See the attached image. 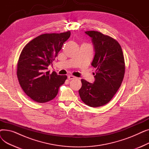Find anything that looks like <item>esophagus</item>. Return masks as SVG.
Returning <instances> with one entry per match:
<instances>
[{"mask_svg": "<svg viewBox=\"0 0 149 149\" xmlns=\"http://www.w3.org/2000/svg\"><path fill=\"white\" fill-rule=\"evenodd\" d=\"M68 79L69 80H73V79H76V77L70 75H69V76L68 77Z\"/></svg>", "mask_w": 149, "mask_h": 149, "instance_id": "obj_1", "label": "esophagus"}]
</instances>
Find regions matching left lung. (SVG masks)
<instances>
[{
    "label": "left lung",
    "mask_w": 149,
    "mask_h": 149,
    "mask_svg": "<svg viewBox=\"0 0 149 149\" xmlns=\"http://www.w3.org/2000/svg\"><path fill=\"white\" fill-rule=\"evenodd\" d=\"M85 33L92 38L95 54L92 66L96 68L93 84L81 79L79 91L83 102L97 107L108 103L120 88L125 73V62L120 43L112 37L98 31Z\"/></svg>",
    "instance_id": "left-lung-1"
}]
</instances>
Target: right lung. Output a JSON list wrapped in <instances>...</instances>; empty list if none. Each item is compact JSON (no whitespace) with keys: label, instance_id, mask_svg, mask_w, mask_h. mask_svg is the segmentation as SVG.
Listing matches in <instances>:
<instances>
[{"label":"right lung","instance_id":"right-lung-1","mask_svg":"<svg viewBox=\"0 0 149 149\" xmlns=\"http://www.w3.org/2000/svg\"><path fill=\"white\" fill-rule=\"evenodd\" d=\"M70 32L43 34L28 43L23 48L17 65V76L26 94L39 103L48 102L57 95L66 75L49 74L48 66L52 64Z\"/></svg>","mask_w":149,"mask_h":149}]
</instances>
